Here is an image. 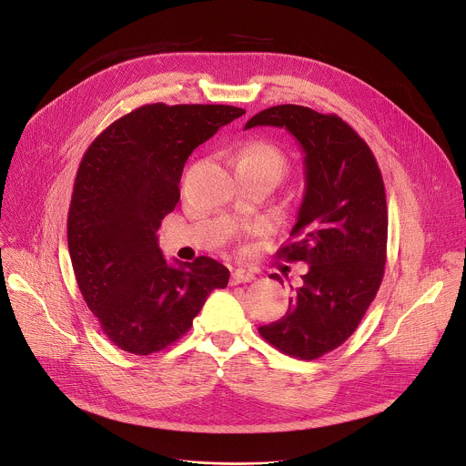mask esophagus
Returning a JSON list of instances; mask_svg holds the SVG:
<instances>
[{
	"mask_svg": "<svg viewBox=\"0 0 466 466\" xmlns=\"http://www.w3.org/2000/svg\"><path fill=\"white\" fill-rule=\"evenodd\" d=\"M254 280V275L252 273H247V271H234L232 277H230V286H238V284H247V282H252Z\"/></svg>",
	"mask_w": 466,
	"mask_h": 466,
	"instance_id": "obj_1",
	"label": "esophagus"
}]
</instances>
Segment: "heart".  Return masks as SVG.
Here are the masks:
<instances>
[{
	"label": "heart",
	"mask_w": 466,
	"mask_h": 466,
	"mask_svg": "<svg viewBox=\"0 0 466 466\" xmlns=\"http://www.w3.org/2000/svg\"><path fill=\"white\" fill-rule=\"evenodd\" d=\"M239 160H254V162L265 164V166H269L277 175H280L284 169L282 153L275 146H269V144H248L247 147L241 149L238 162Z\"/></svg>",
	"instance_id": "heart-1"
}]
</instances>
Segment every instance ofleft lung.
I'll return each mask as SVG.
<instances>
[{"instance_id":"left-lung-1","label":"left lung","mask_w":466,"mask_h":466,"mask_svg":"<svg viewBox=\"0 0 466 466\" xmlns=\"http://www.w3.org/2000/svg\"><path fill=\"white\" fill-rule=\"evenodd\" d=\"M259 125L289 130L304 153L306 187L293 241L277 254L308 263V273L286 315L258 329L280 352L311 361L354 334L383 280V178L365 140L336 114L279 105L252 116L245 128Z\"/></svg>"}]
</instances>
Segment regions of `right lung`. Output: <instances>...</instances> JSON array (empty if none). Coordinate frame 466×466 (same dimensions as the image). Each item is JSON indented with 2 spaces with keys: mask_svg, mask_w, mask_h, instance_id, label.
Wrapping results in <instances>:
<instances>
[{
  "mask_svg": "<svg viewBox=\"0 0 466 466\" xmlns=\"http://www.w3.org/2000/svg\"><path fill=\"white\" fill-rule=\"evenodd\" d=\"M243 114L230 105H144L86 149L68 212V248L83 299L117 349L138 356L167 349L207 297L227 288L228 269L208 256L169 265L157 232L178 203L187 157Z\"/></svg>",
  "mask_w": 466,
  "mask_h": 466,
  "instance_id": "right-lung-1",
  "label": "right lung"
}]
</instances>
